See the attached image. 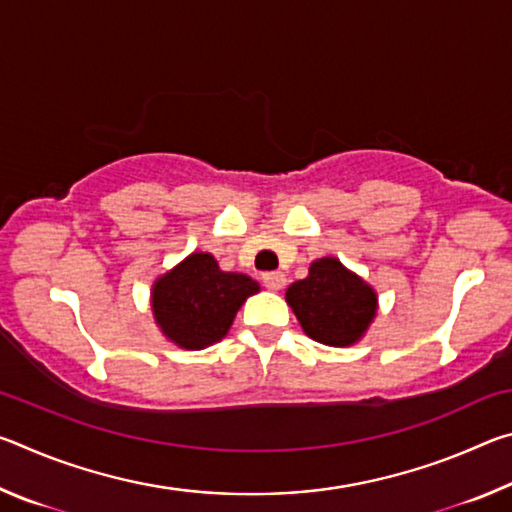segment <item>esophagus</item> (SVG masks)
<instances>
[{"instance_id":"1","label":"esophagus","mask_w":512,"mask_h":512,"mask_svg":"<svg viewBox=\"0 0 512 512\" xmlns=\"http://www.w3.org/2000/svg\"><path fill=\"white\" fill-rule=\"evenodd\" d=\"M264 284H266V289H271V291H280L284 284H287V275L284 273H280V271H273V273H264Z\"/></svg>"}]
</instances>
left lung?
<instances>
[{"mask_svg": "<svg viewBox=\"0 0 512 512\" xmlns=\"http://www.w3.org/2000/svg\"><path fill=\"white\" fill-rule=\"evenodd\" d=\"M284 298L302 332L329 348H350L359 343L379 309L377 291L336 257L311 262L309 275L293 282Z\"/></svg>", "mask_w": 512, "mask_h": 512, "instance_id": "left-lung-1", "label": "left lung"}]
</instances>
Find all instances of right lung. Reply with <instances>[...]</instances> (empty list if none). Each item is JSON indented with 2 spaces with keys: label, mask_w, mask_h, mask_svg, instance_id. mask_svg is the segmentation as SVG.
Instances as JSON below:
<instances>
[{
  "label": "right lung",
  "mask_w": 512,
  "mask_h": 512,
  "mask_svg": "<svg viewBox=\"0 0 512 512\" xmlns=\"http://www.w3.org/2000/svg\"><path fill=\"white\" fill-rule=\"evenodd\" d=\"M259 293L246 273L221 271L212 253L194 250L155 277L151 314L164 339L183 350H203L230 332L241 305Z\"/></svg>",
  "instance_id": "1"
}]
</instances>
